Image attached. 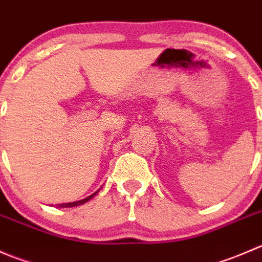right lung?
Instances as JSON below:
<instances>
[{
	"instance_id": "add662e5",
	"label": "right lung",
	"mask_w": 262,
	"mask_h": 262,
	"mask_svg": "<svg viewBox=\"0 0 262 262\" xmlns=\"http://www.w3.org/2000/svg\"><path fill=\"white\" fill-rule=\"evenodd\" d=\"M97 192H99V190H97L96 192H94L92 195H90V196H87L86 199H82V200H78V202H73V203H64V204H59L58 207H59V208H71V207H77V205H82L83 203H86L87 200L92 199V198H94L95 195L97 194Z\"/></svg>"
}]
</instances>
